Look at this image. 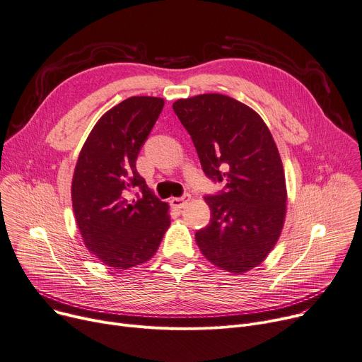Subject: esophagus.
<instances>
[{
    "mask_svg": "<svg viewBox=\"0 0 362 362\" xmlns=\"http://www.w3.org/2000/svg\"><path fill=\"white\" fill-rule=\"evenodd\" d=\"M189 201H190V195H183L182 198H173V199H172V205H173L175 208H177V209H182V208H185V205H186Z\"/></svg>",
    "mask_w": 362,
    "mask_h": 362,
    "instance_id": "1",
    "label": "esophagus"
}]
</instances>
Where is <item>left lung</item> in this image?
Returning a JSON list of instances; mask_svg holds the SVG:
<instances>
[{"mask_svg":"<svg viewBox=\"0 0 362 362\" xmlns=\"http://www.w3.org/2000/svg\"><path fill=\"white\" fill-rule=\"evenodd\" d=\"M173 110L205 175L226 182L221 195L205 198L211 221L195 234L199 250L235 275L259 267L275 247L286 214L285 173L269 128L252 107L218 93L179 99Z\"/></svg>","mask_w":362,"mask_h":362,"instance_id":"obj_1","label":"left lung"}]
</instances>
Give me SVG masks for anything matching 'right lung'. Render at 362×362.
Segmentation results:
<instances>
[{
	"instance_id": "obj_1",
	"label": "right lung",
	"mask_w": 362,
	"mask_h": 362,
	"mask_svg": "<svg viewBox=\"0 0 362 362\" xmlns=\"http://www.w3.org/2000/svg\"><path fill=\"white\" fill-rule=\"evenodd\" d=\"M164 99L134 95L109 109L88 134L71 183V199L84 246L110 269L148 262L170 226L168 204L154 197L136 157ZM141 197L132 199L130 192Z\"/></svg>"
}]
</instances>
